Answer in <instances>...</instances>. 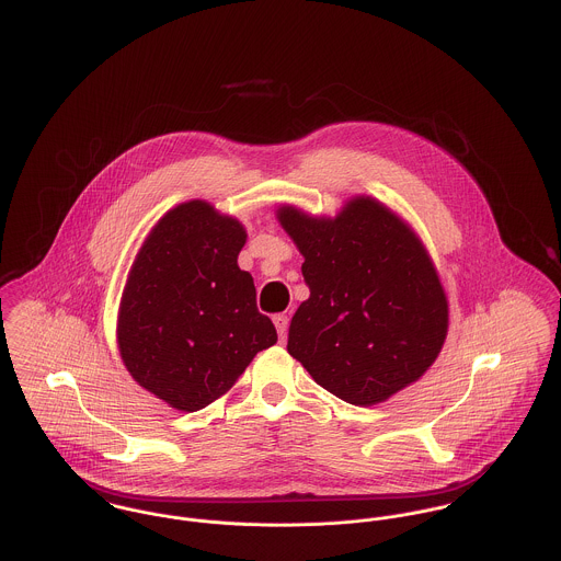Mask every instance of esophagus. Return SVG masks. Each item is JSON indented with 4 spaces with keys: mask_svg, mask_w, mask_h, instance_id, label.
<instances>
[{
    "mask_svg": "<svg viewBox=\"0 0 561 561\" xmlns=\"http://www.w3.org/2000/svg\"><path fill=\"white\" fill-rule=\"evenodd\" d=\"M274 325H276V330H278V336L285 339V336H287V328H289V318L280 313V316L274 318Z\"/></svg>",
    "mask_w": 561,
    "mask_h": 561,
    "instance_id": "esophagus-1",
    "label": "esophagus"
}]
</instances>
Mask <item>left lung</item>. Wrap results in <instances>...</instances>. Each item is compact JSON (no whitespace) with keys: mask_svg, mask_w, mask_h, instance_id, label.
I'll list each match as a JSON object with an SVG mask.
<instances>
[{"mask_svg":"<svg viewBox=\"0 0 561 561\" xmlns=\"http://www.w3.org/2000/svg\"><path fill=\"white\" fill-rule=\"evenodd\" d=\"M278 222L305 256L309 285L287 352L313 380L354 405L416 382L447 336L449 307L425 245L389 207L356 196L334 218L291 205Z\"/></svg>","mask_w":561,"mask_h":561,"instance_id":"1","label":"left lung"}]
</instances>
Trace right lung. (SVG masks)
I'll return each mask as SVG.
<instances>
[{"mask_svg": "<svg viewBox=\"0 0 561 561\" xmlns=\"http://www.w3.org/2000/svg\"><path fill=\"white\" fill-rule=\"evenodd\" d=\"M243 243L240 220L190 201L151 229L129 270L121 358L140 387L176 410L196 412L225 396L278 339L238 265Z\"/></svg>", "mask_w": 561, "mask_h": 561, "instance_id": "obj_1", "label": "right lung"}]
</instances>
